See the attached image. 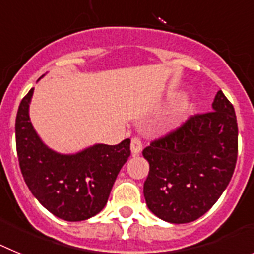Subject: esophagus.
I'll list each match as a JSON object with an SVG mask.
<instances>
[{"label":"esophagus","instance_id":"esophagus-1","mask_svg":"<svg viewBox=\"0 0 254 254\" xmlns=\"http://www.w3.org/2000/svg\"><path fill=\"white\" fill-rule=\"evenodd\" d=\"M142 150V142L138 137H133L131 141V152L132 155H138Z\"/></svg>","mask_w":254,"mask_h":254}]
</instances>
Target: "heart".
<instances>
[{
    "label": "heart",
    "mask_w": 254,
    "mask_h": 254,
    "mask_svg": "<svg viewBox=\"0 0 254 254\" xmlns=\"http://www.w3.org/2000/svg\"><path fill=\"white\" fill-rule=\"evenodd\" d=\"M193 111V104L188 99H182L174 105L172 112V122L173 123H181L182 121H185L190 113Z\"/></svg>",
    "instance_id": "obj_1"
}]
</instances>
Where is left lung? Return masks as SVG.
Segmentation results:
<instances>
[{"instance_id":"left-lung-1","label":"left lung","mask_w":254,"mask_h":254,"mask_svg":"<svg viewBox=\"0 0 254 254\" xmlns=\"http://www.w3.org/2000/svg\"><path fill=\"white\" fill-rule=\"evenodd\" d=\"M150 164L143 196L152 214L172 224L205 215L232 179L238 156L234 107L217 91L212 112L197 114L142 151Z\"/></svg>"}]
</instances>
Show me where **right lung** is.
Returning <instances> with one entry per match:
<instances>
[{
    "instance_id": "right-lung-1",
    "label": "right lung",
    "mask_w": 254,
    "mask_h": 254,
    "mask_svg": "<svg viewBox=\"0 0 254 254\" xmlns=\"http://www.w3.org/2000/svg\"><path fill=\"white\" fill-rule=\"evenodd\" d=\"M33 94L34 87L20 103L15 123L24 181L33 196L55 216L66 221L90 219L107 205L117 176L131 155V140L126 138L118 145L94 143L75 154L55 151L30 122Z\"/></svg>"
}]
</instances>
